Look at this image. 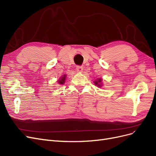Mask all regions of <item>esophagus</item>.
<instances>
[{
	"instance_id": "esophagus-1",
	"label": "esophagus",
	"mask_w": 156,
	"mask_h": 156,
	"mask_svg": "<svg viewBox=\"0 0 156 156\" xmlns=\"http://www.w3.org/2000/svg\"><path fill=\"white\" fill-rule=\"evenodd\" d=\"M76 69H77V72H83V67L80 66H77V68H76Z\"/></svg>"
}]
</instances>
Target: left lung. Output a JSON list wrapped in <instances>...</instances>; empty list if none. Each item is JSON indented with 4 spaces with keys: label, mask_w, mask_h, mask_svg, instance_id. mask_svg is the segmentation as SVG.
<instances>
[{
    "label": "left lung",
    "mask_w": 156,
    "mask_h": 156,
    "mask_svg": "<svg viewBox=\"0 0 156 156\" xmlns=\"http://www.w3.org/2000/svg\"><path fill=\"white\" fill-rule=\"evenodd\" d=\"M94 84H95V85H96L99 88H101V87L103 85L102 79L101 78L96 79V80H95V81H94Z\"/></svg>",
    "instance_id": "obj_1"
}]
</instances>
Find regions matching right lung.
<instances>
[{
  "label": "right lung",
  "mask_w": 156,
  "mask_h": 156,
  "mask_svg": "<svg viewBox=\"0 0 156 156\" xmlns=\"http://www.w3.org/2000/svg\"><path fill=\"white\" fill-rule=\"evenodd\" d=\"M66 75H62V77H60V79L58 80V83L59 84H63L65 83V81H66Z\"/></svg>",
  "instance_id": "right-lung-1"
}]
</instances>
